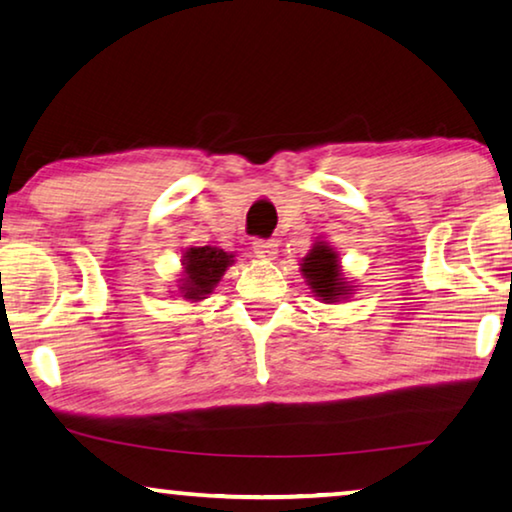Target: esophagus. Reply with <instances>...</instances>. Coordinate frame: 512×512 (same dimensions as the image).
<instances>
[{"label":"esophagus","instance_id":"obj_1","mask_svg":"<svg viewBox=\"0 0 512 512\" xmlns=\"http://www.w3.org/2000/svg\"><path fill=\"white\" fill-rule=\"evenodd\" d=\"M253 253L262 259H273L278 253V241L276 239H255Z\"/></svg>","mask_w":512,"mask_h":512}]
</instances>
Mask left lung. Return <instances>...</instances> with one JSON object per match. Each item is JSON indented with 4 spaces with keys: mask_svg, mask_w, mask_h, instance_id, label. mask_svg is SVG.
<instances>
[{
    "mask_svg": "<svg viewBox=\"0 0 512 512\" xmlns=\"http://www.w3.org/2000/svg\"><path fill=\"white\" fill-rule=\"evenodd\" d=\"M301 271L308 278L311 290L325 301H336L341 294H345V285L338 276V259L331 248L315 246L306 255Z\"/></svg>",
    "mask_w": 512,
    "mask_h": 512,
    "instance_id": "obj_1",
    "label": "left lung"
}]
</instances>
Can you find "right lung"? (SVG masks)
<instances>
[{"label": "right lung", "instance_id": "1", "mask_svg": "<svg viewBox=\"0 0 512 512\" xmlns=\"http://www.w3.org/2000/svg\"><path fill=\"white\" fill-rule=\"evenodd\" d=\"M234 255L225 253V250L204 246V248H190L185 253V285L183 292L187 299L197 301L213 290L222 273L229 264L234 262Z\"/></svg>", "mask_w": 512, "mask_h": 512}]
</instances>
